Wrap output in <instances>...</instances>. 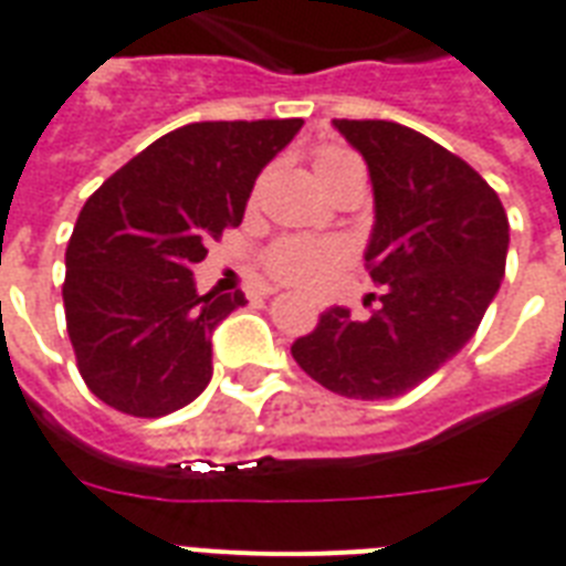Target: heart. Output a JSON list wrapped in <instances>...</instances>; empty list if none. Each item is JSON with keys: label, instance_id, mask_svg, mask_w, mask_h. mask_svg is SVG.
Here are the masks:
<instances>
[{"label": "heart", "instance_id": "1", "mask_svg": "<svg viewBox=\"0 0 566 566\" xmlns=\"http://www.w3.org/2000/svg\"><path fill=\"white\" fill-rule=\"evenodd\" d=\"M317 182L324 186H336L338 179L363 170L357 155L347 153L342 146H321L312 158ZM347 251L342 242L333 240H282L275 242L266 254V270L275 282L296 287L303 294H321L326 291L336 272L345 266Z\"/></svg>", "mask_w": 566, "mask_h": 566}]
</instances>
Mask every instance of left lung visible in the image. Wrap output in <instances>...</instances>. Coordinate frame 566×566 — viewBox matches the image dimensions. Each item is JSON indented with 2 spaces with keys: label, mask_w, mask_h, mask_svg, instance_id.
Listing matches in <instances>:
<instances>
[{
  "label": "left lung",
  "mask_w": 566,
  "mask_h": 566,
  "mask_svg": "<svg viewBox=\"0 0 566 566\" xmlns=\"http://www.w3.org/2000/svg\"><path fill=\"white\" fill-rule=\"evenodd\" d=\"M333 125L368 165L366 266L384 294L363 321L326 308L291 354L329 392L396 399L471 342L504 279L510 224L495 188L426 134L387 119Z\"/></svg>",
  "instance_id": "1"
}]
</instances>
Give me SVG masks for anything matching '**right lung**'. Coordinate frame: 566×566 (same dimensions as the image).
<instances>
[{"label":"right lung","mask_w":566,"mask_h":566,"mask_svg":"<svg viewBox=\"0 0 566 566\" xmlns=\"http://www.w3.org/2000/svg\"><path fill=\"white\" fill-rule=\"evenodd\" d=\"M303 119L191 123L158 137L83 203L65 249V324L86 387L165 417L212 378V329L245 294H198L191 266L237 228L254 179Z\"/></svg>","instance_id":"add662e5"}]
</instances>
